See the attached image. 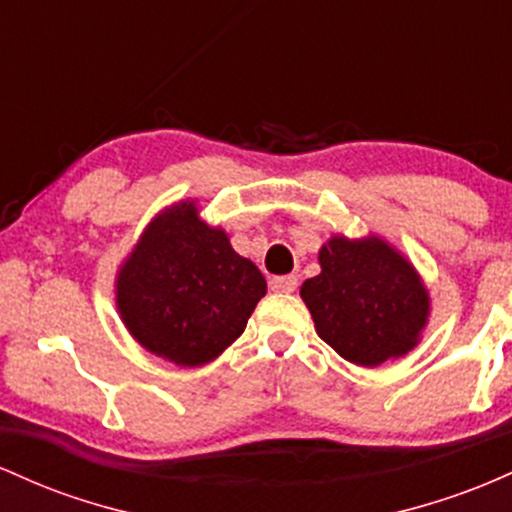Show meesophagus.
<instances>
[{
    "mask_svg": "<svg viewBox=\"0 0 512 512\" xmlns=\"http://www.w3.org/2000/svg\"><path fill=\"white\" fill-rule=\"evenodd\" d=\"M295 287H297L295 275H278V278L271 280L273 292H295Z\"/></svg>",
    "mask_w": 512,
    "mask_h": 512,
    "instance_id": "1",
    "label": "esophagus"
}]
</instances>
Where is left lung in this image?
Masks as SVG:
<instances>
[{"instance_id":"1","label":"left lung","mask_w":512,"mask_h":512,"mask_svg":"<svg viewBox=\"0 0 512 512\" xmlns=\"http://www.w3.org/2000/svg\"><path fill=\"white\" fill-rule=\"evenodd\" d=\"M321 273L300 295L321 341L355 365L375 367L416 346L428 292L413 266L382 239L333 237L319 251Z\"/></svg>"}]
</instances>
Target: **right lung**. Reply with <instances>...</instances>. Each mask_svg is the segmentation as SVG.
Returning a JSON list of instances; mask_svg holds the SVG:
<instances>
[{"mask_svg":"<svg viewBox=\"0 0 512 512\" xmlns=\"http://www.w3.org/2000/svg\"><path fill=\"white\" fill-rule=\"evenodd\" d=\"M266 278L198 220L193 203L159 215L118 275V309L132 336L183 367L215 360L246 329Z\"/></svg>","mask_w":512,"mask_h":512,"instance_id":"add662e5","label":"right lung"}]
</instances>
